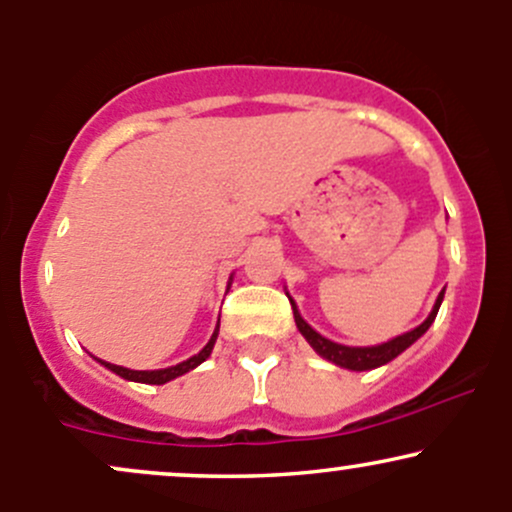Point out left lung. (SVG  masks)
<instances>
[{"mask_svg": "<svg viewBox=\"0 0 512 512\" xmlns=\"http://www.w3.org/2000/svg\"><path fill=\"white\" fill-rule=\"evenodd\" d=\"M443 296H445V291H440V296L436 298V305H433L431 315H428L419 327H414L411 332L399 334V337L390 339V342H385V344H378V346H344V344L330 342V339L322 337V334H317L313 327H310L308 322L303 320L301 313H298L296 303H293V301H291V308H293V317H296L298 332H301L303 337L308 339V344L313 346V349L322 358L332 361L334 366H342V368H349V370H370V368H378V366H385V363H390L392 358H397L404 349H409V346L414 344L416 339H419L421 334H424L428 327L433 325V320H436V315H438L440 303H443Z\"/></svg>", "mask_w": 512, "mask_h": 512, "instance_id": "8db88e82", "label": "left lung"}]
</instances>
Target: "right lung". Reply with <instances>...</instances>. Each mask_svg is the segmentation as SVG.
I'll use <instances>...</instances> for the list:
<instances>
[{"label": "right lung", "mask_w": 512, "mask_h": 512, "mask_svg": "<svg viewBox=\"0 0 512 512\" xmlns=\"http://www.w3.org/2000/svg\"><path fill=\"white\" fill-rule=\"evenodd\" d=\"M216 337H219V325H216V330H214V334H211V339L207 342V346H204V349L199 351V354H195L192 358H187V361L178 363V366H170V368H161V370H129V368L115 366V363H108V361H101V363H103L105 368L113 370V373H117V375H120V378H125V380H134V383H146V385H163V383H168V380L178 378V375L190 373V370L197 368L202 361H207L209 354H211V349H214V344H216Z\"/></svg>", "instance_id": "right-lung-1"}]
</instances>
